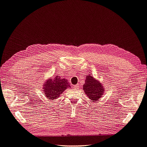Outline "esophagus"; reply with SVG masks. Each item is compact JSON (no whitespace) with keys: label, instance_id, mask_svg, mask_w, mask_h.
Masks as SVG:
<instances>
[{"label":"esophagus","instance_id":"34e87169","mask_svg":"<svg viewBox=\"0 0 147 147\" xmlns=\"http://www.w3.org/2000/svg\"><path fill=\"white\" fill-rule=\"evenodd\" d=\"M73 87H74V88H78L79 87V85H78V84H76V85L73 86Z\"/></svg>","mask_w":147,"mask_h":147}]
</instances>
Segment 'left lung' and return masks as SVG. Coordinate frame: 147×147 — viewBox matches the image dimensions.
<instances>
[{"mask_svg":"<svg viewBox=\"0 0 147 147\" xmlns=\"http://www.w3.org/2000/svg\"><path fill=\"white\" fill-rule=\"evenodd\" d=\"M83 90L89 99L93 102H97L102 97L105 88L102 83L96 80L93 76H86L85 83L83 85Z\"/></svg>","mask_w":147,"mask_h":147,"instance_id":"1","label":"left lung"}]
</instances>
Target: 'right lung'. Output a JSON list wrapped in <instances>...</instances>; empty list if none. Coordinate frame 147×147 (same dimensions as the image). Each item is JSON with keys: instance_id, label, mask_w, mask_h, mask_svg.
<instances>
[{"instance_id": "1", "label": "right lung", "mask_w": 147, "mask_h": 147, "mask_svg": "<svg viewBox=\"0 0 147 147\" xmlns=\"http://www.w3.org/2000/svg\"><path fill=\"white\" fill-rule=\"evenodd\" d=\"M43 87L45 97L48 99L54 100L57 99L66 88L70 87V86L68 81L65 78H62L60 76H55L46 80Z\"/></svg>"}]
</instances>
